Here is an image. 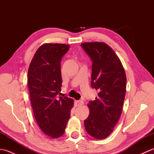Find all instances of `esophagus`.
I'll list each match as a JSON object with an SVG mask.
<instances>
[{"label": "esophagus", "mask_w": 154, "mask_h": 154, "mask_svg": "<svg viewBox=\"0 0 154 154\" xmlns=\"http://www.w3.org/2000/svg\"><path fill=\"white\" fill-rule=\"evenodd\" d=\"M75 106H79L82 105V104H83V102L82 100H75Z\"/></svg>", "instance_id": "1"}]
</instances>
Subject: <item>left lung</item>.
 <instances>
[{"mask_svg": "<svg viewBox=\"0 0 154 154\" xmlns=\"http://www.w3.org/2000/svg\"><path fill=\"white\" fill-rule=\"evenodd\" d=\"M81 47L92 60L91 87L98 97L89 101L90 113L84 120L87 132L102 140L113 131L122 111L126 94V77L115 52L103 42H87Z\"/></svg>", "mask_w": 154, "mask_h": 154, "instance_id": "left-lung-1", "label": "left lung"}]
</instances>
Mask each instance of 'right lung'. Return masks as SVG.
<instances>
[{"label": "right lung", "mask_w": 154, "mask_h": 154, "mask_svg": "<svg viewBox=\"0 0 154 154\" xmlns=\"http://www.w3.org/2000/svg\"><path fill=\"white\" fill-rule=\"evenodd\" d=\"M66 44H45L35 51L28 71L31 104L40 129L51 138L63 134L73 100L60 95L61 61L68 51Z\"/></svg>", "instance_id": "right-lung-1"}]
</instances>
